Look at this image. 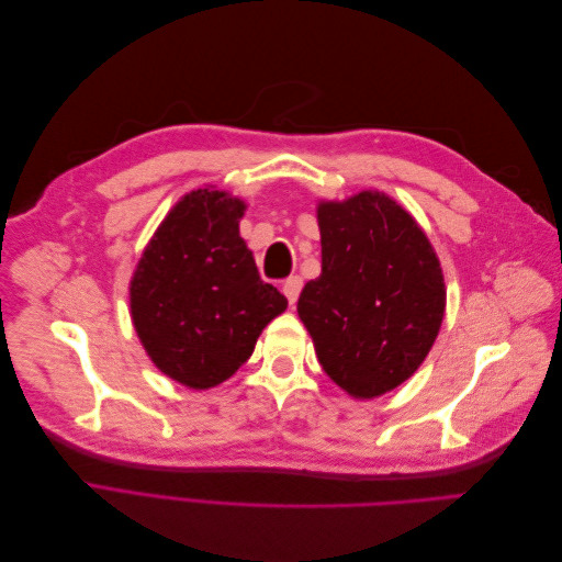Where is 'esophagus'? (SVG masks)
Returning <instances> with one entry per match:
<instances>
[{"label":"esophagus","instance_id":"1","mask_svg":"<svg viewBox=\"0 0 562 562\" xmlns=\"http://www.w3.org/2000/svg\"><path fill=\"white\" fill-rule=\"evenodd\" d=\"M300 291H302V279L300 277H288L283 281V295L288 297V302H291V304L297 302Z\"/></svg>","mask_w":562,"mask_h":562}]
</instances>
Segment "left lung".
Returning <instances> with one entry per match:
<instances>
[{"instance_id":"left-lung-1","label":"left lung","mask_w":562,"mask_h":562,"mask_svg":"<svg viewBox=\"0 0 562 562\" xmlns=\"http://www.w3.org/2000/svg\"><path fill=\"white\" fill-rule=\"evenodd\" d=\"M321 277L297 314L326 375L353 398L396 389L427 359L446 312L443 271L415 217L382 192L318 203Z\"/></svg>"}]
</instances>
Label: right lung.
<instances>
[{"label": "right lung", "mask_w": 562, "mask_h": 562, "mask_svg": "<svg viewBox=\"0 0 562 562\" xmlns=\"http://www.w3.org/2000/svg\"><path fill=\"white\" fill-rule=\"evenodd\" d=\"M244 211L241 199L215 187L184 194L131 279V316L147 356L190 389L229 380L288 307L239 236Z\"/></svg>", "instance_id": "obj_1"}]
</instances>
